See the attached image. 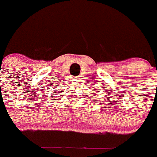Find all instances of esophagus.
<instances>
[{"instance_id":"obj_1","label":"esophagus","mask_w":157,"mask_h":157,"mask_svg":"<svg viewBox=\"0 0 157 157\" xmlns=\"http://www.w3.org/2000/svg\"><path fill=\"white\" fill-rule=\"evenodd\" d=\"M79 79H80V78H79V77H78V76H72V81H73V82H77V81H79Z\"/></svg>"}]
</instances>
